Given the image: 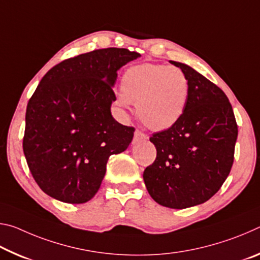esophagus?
<instances>
[{
    "label": "esophagus",
    "instance_id": "1",
    "mask_svg": "<svg viewBox=\"0 0 260 260\" xmlns=\"http://www.w3.org/2000/svg\"><path fill=\"white\" fill-rule=\"evenodd\" d=\"M147 139V135L142 133V132L136 129L135 133H134V142H136V141H140V140H146Z\"/></svg>",
    "mask_w": 260,
    "mask_h": 260
}]
</instances>
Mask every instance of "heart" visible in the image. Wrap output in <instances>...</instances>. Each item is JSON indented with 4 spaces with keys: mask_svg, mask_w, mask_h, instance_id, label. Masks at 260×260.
<instances>
[{
    "mask_svg": "<svg viewBox=\"0 0 260 260\" xmlns=\"http://www.w3.org/2000/svg\"><path fill=\"white\" fill-rule=\"evenodd\" d=\"M117 102L122 108L136 104L144 126L153 131L172 127L186 109L189 83L182 70L161 64H140L127 69Z\"/></svg>",
    "mask_w": 260,
    "mask_h": 260,
    "instance_id": "1",
    "label": "heart"
}]
</instances>
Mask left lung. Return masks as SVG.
<instances>
[{"instance_id": "left-lung-1", "label": "left lung", "mask_w": 260, "mask_h": 260, "mask_svg": "<svg viewBox=\"0 0 260 260\" xmlns=\"http://www.w3.org/2000/svg\"><path fill=\"white\" fill-rule=\"evenodd\" d=\"M189 94L182 117L150 138L155 161L143 172L147 190L158 204L186 209L209 201L225 182L234 161L237 124L226 94L186 64Z\"/></svg>"}]
</instances>
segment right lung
Listing matches in <instances>:
<instances>
[{
	"mask_svg": "<svg viewBox=\"0 0 260 260\" xmlns=\"http://www.w3.org/2000/svg\"><path fill=\"white\" fill-rule=\"evenodd\" d=\"M105 48L65 59L41 79L26 109L24 155L38 186L64 203L93 199L109 157L125 151L134 127L113 119L117 71L139 58Z\"/></svg>",
	"mask_w": 260,
	"mask_h": 260,
	"instance_id": "right-lung-1",
	"label": "right lung"
}]
</instances>
